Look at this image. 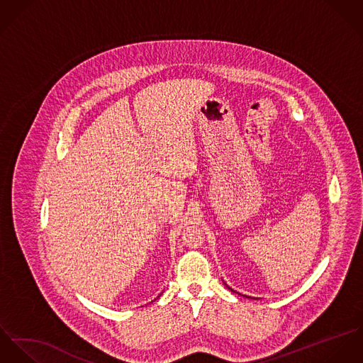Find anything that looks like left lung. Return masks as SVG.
Wrapping results in <instances>:
<instances>
[{"label": "left lung", "instance_id": "left-lung-1", "mask_svg": "<svg viewBox=\"0 0 363 363\" xmlns=\"http://www.w3.org/2000/svg\"><path fill=\"white\" fill-rule=\"evenodd\" d=\"M225 285H227V284H225ZM227 286H228V285H227ZM228 288H230V286H228ZM230 289H231V288H230ZM231 291H233V292H235L234 289H231ZM245 296H246V295H245ZM246 298H249V296H246Z\"/></svg>", "mask_w": 363, "mask_h": 363}]
</instances>
